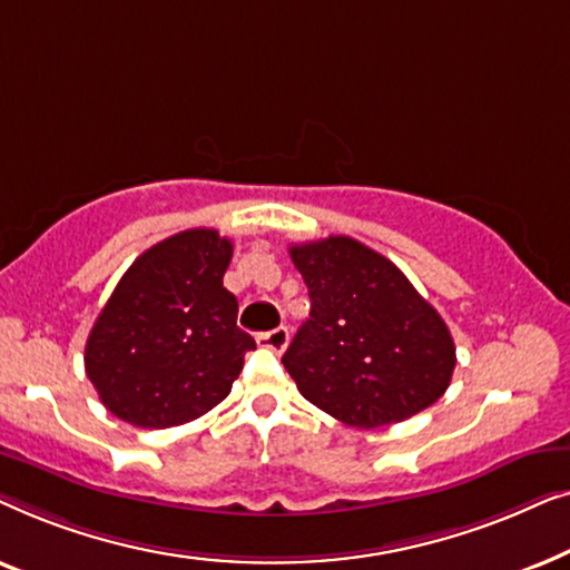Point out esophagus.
Wrapping results in <instances>:
<instances>
[{
  "mask_svg": "<svg viewBox=\"0 0 570 570\" xmlns=\"http://www.w3.org/2000/svg\"><path fill=\"white\" fill-rule=\"evenodd\" d=\"M287 340H291V334H287V326H277V330H269V332H262L256 342H259V347H267L272 353H283L287 347Z\"/></svg>",
  "mask_w": 570,
  "mask_h": 570,
  "instance_id": "1",
  "label": "esophagus"
}]
</instances>
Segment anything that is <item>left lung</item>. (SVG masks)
Masks as SVG:
<instances>
[{"instance_id":"left-lung-1","label":"left lung","mask_w":570,"mask_h":570,"mask_svg":"<svg viewBox=\"0 0 570 570\" xmlns=\"http://www.w3.org/2000/svg\"><path fill=\"white\" fill-rule=\"evenodd\" d=\"M311 314L283 365L311 404L350 428L402 423L443 396L451 332L404 272L350 236L293 244Z\"/></svg>"}]
</instances>
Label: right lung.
<instances>
[{"label": "right lung", "instance_id": "1", "mask_svg": "<svg viewBox=\"0 0 570 570\" xmlns=\"http://www.w3.org/2000/svg\"><path fill=\"white\" fill-rule=\"evenodd\" d=\"M233 244L213 228L176 233L139 254L92 324L85 371L124 423L170 428L230 394L256 347L223 287Z\"/></svg>", "mask_w": 570, "mask_h": 570}]
</instances>
